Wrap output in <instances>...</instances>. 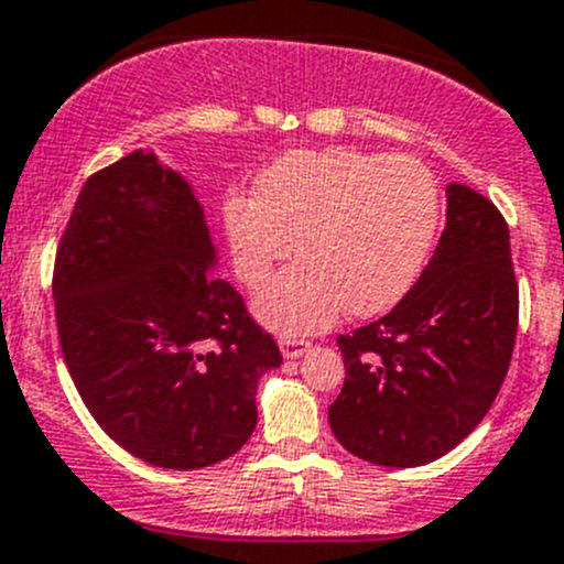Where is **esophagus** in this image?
Returning <instances> with one entry per match:
<instances>
[{
  "label": "esophagus",
  "instance_id": "obj_1",
  "mask_svg": "<svg viewBox=\"0 0 564 564\" xmlns=\"http://www.w3.org/2000/svg\"><path fill=\"white\" fill-rule=\"evenodd\" d=\"M310 347H312V341H306V339H280V350L288 361H293V358H301L304 352H310Z\"/></svg>",
  "mask_w": 564,
  "mask_h": 564
}]
</instances>
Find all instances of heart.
Masks as SVG:
<instances>
[{"mask_svg": "<svg viewBox=\"0 0 564 564\" xmlns=\"http://www.w3.org/2000/svg\"><path fill=\"white\" fill-rule=\"evenodd\" d=\"M437 182L415 156L295 152L265 167L252 197L225 203L236 274L269 280L299 239L301 260L254 299L280 334L321 330L341 306L382 315L408 295L437 234Z\"/></svg>", "mask_w": 564, "mask_h": 564, "instance_id": "b5f03b06", "label": "heart"}]
</instances>
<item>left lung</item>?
<instances>
[{
	"mask_svg": "<svg viewBox=\"0 0 564 564\" xmlns=\"http://www.w3.org/2000/svg\"><path fill=\"white\" fill-rule=\"evenodd\" d=\"M445 197V230L410 293L336 339L347 377L328 408L330 432L380 467H421L454 451L484 421L513 356L508 223L464 184H448Z\"/></svg>",
	"mask_w": 564,
	"mask_h": 564,
	"instance_id": "8db88e82",
	"label": "left lung"
}]
</instances>
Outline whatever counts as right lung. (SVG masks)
Masks as SVG:
<instances>
[{
	"instance_id": "obj_1",
	"label": "right lung",
	"mask_w": 564,
	"mask_h": 564,
	"mask_svg": "<svg viewBox=\"0 0 564 564\" xmlns=\"http://www.w3.org/2000/svg\"><path fill=\"white\" fill-rule=\"evenodd\" d=\"M214 265L189 182L143 149L84 184L56 249L69 377L102 432L154 467L200 469L241 451L258 380L282 364Z\"/></svg>"
}]
</instances>
